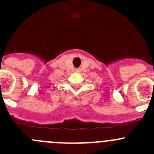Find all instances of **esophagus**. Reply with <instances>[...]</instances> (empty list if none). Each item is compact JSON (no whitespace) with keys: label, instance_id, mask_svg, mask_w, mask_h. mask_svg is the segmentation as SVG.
Wrapping results in <instances>:
<instances>
[{"label":"esophagus","instance_id":"1","mask_svg":"<svg viewBox=\"0 0 154 154\" xmlns=\"http://www.w3.org/2000/svg\"><path fill=\"white\" fill-rule=\"evenodd\" d=\"M75 72H80V69L77 68V69H75Z\"/></svg>","mask_w":154,"mask_h":154}]
</instances>
